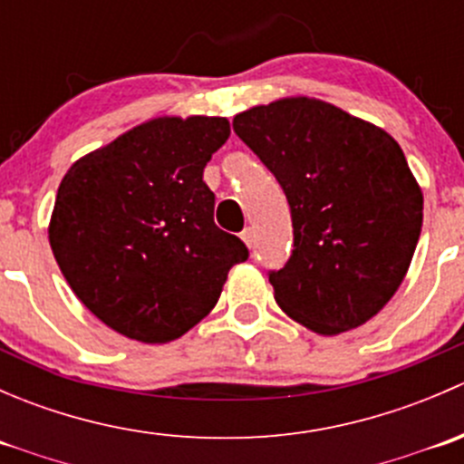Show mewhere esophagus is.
<instances>
[{
  "label": "esophagus",
  "instance_id": "obj_1",
  "mask_svg": "<svg viewBox=\"0 0 464 464\" xmlns=\"http://www.w3.org/2000/svg\"><path fill=\"white\" fill-rule=\"evenodd\" d=\"M240 237H242V242H245V245L246 246H251V245H254V228H245V231H242L240 233Z\"/></svg>",
  "mask_w": 464,
  "mask_h": 464
}]
</instances>
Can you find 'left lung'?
<instances>
[{"label": "left lung", "instance_id": "left-lung-1", "mask_svg": "<svg viewBox=\"0 0 464 464\" xmlns=\"http://www.w3.org/2000/svg\"><path fill=\"white\" fill-rule=\"evenodd\" d=\"M233 130L292 210L294 251L269 274L280 310L321 336L371 321L400 289L422 231V188L400 143L310 96L240 111Z\"/></svg>", "mask_w": 464, "mask_h": 464}]
</instances>
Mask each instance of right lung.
Returning a JSON list of instances; mask_svg holds the SVG:
<instances>
[{"instance_id":"right-lung-1","label":"right lung","mask_w":464,"mask_h":464,"mask_svg":"<svg viewBox=\"0 0 464 464\" xmlns=\"http://www.w3.org/2000/svg\"><path fill=\"white\" fill-rule=\"evenodd\" d=\"M231 134L224 116H157L72 163L49 245L78 301L107 327L168 343L218 303L245 242L215 227L204 168Z\"/></svg>"}]
</instances>
